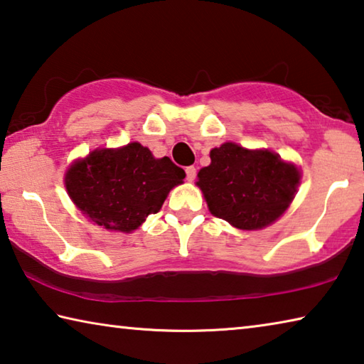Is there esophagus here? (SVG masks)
Wrapping results in <instances>:
<instances>
[{
	"label": "esophagus",
	"mask_w": 364,
	"mask_h": 364,
	"mask_svg": "<svg viewBox=\"0 0 364 364\" xmlns=\"http://www.w3.org/2000/svg\"><path fill=\"white\" fill-rule=\"evenodd\" d=\"M186 180L188 181L196 180V168L194 167H186Z\"/></svg>",
	"instance_id": "1"
}]
</instances>
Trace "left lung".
I'll return each mask as SVG.
<instances>
[{"label":"left lung","mask_w":364,"mask_h":364,"mask_svg":"<svg viewBox=\"0 0 364 364\" xmlns=\"http://www.w3.org/2000/svg\"><path fill=\"white\" fill-rule=\"evenodd\" d=\"M212 162L197 178L208 210L239 230H260L278 220L300 183L297 167L278 154L225 143L210 151Z\"/></svg>","instance_id":"1"}]
</instances>
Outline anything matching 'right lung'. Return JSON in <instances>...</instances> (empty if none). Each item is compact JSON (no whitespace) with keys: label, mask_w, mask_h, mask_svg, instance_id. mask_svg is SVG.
Masks as SVG:
<instances>
[{"label":"right lung","mask_w":364,"mask_h":364,"mask_svg":"<svg viewBox=\"0 0 364 364\" xmlns=\"http://www.w3.org/2000/svg\"><path fill=\"white\" fill-rule=\"evenodd\" d=\"M184 170L168 157L154 159L139 143L93 151L65 175L70 199L95 225L130 232L157 213Z\"/></svg>","instance_id":"add662e5"}]
</instances>
